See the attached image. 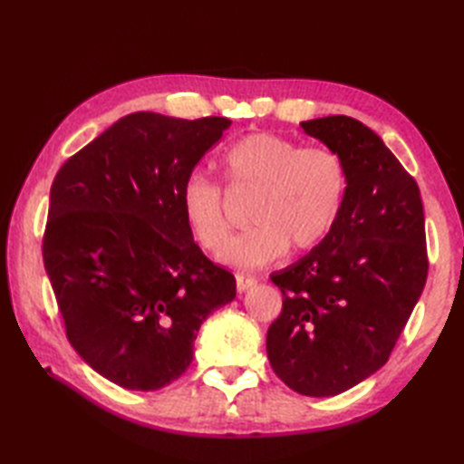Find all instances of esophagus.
Listing matches in <instances>:
<instances>
[{"label":"esophagus","instance_id":"esophagus-1","mask_svg":"<svg viewBox=\"0 0 464 464\" xmlns=\"http://www.w3.org/2000/svg\"><path fill=\"white\" fill-rule=\"evenodd\" d=\"M235 281H237V291L239 293L249 291V289L255 287V285H257V279L249 277V275H237V277H235Z\"/></svg>","mask_w":464,"mask_h":464}]
</instances>
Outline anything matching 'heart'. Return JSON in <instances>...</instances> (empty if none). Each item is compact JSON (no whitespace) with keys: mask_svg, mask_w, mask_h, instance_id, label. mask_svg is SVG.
Instances as JSON below:
<instances>
[{"mask_svg":"<svg viewBox=\"0 0 464 464\" xmlns=\"http://www.w3.org/2000/svg\"><path fill=\"white\" fill-rule=\"evenodd\" d=\"M235 187L257 191L247 221L251 229L225 245L229 221L223 193L211 177L191 171L179 191L181 215L195 241L239 269H261L287 249H317L337 227L349 191V169L331 147H301L277 133H249L223 155Z\"/></svg>","mask_w":464,"mask_h":464,"instance_id":"b5f03b06","label":"heart"}]
</instances>
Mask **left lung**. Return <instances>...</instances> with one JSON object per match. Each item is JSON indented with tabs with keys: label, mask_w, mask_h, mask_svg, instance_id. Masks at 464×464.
Masks as SVG:
<instances>
[{
	"label": "left lung",
	"mask_w": 464,
	"mask_h": 464,
	"mask_svg": "<svg viewBox=\"0 0 464 464\" xmlns=\"http://www.w3.org/2000/svg\"><path fill=\"white\" fill-rule=\"evenodd\" d=\"M301 127L343 155L349 191L331 237L271 275L283 311L267 357L299 395L334 397L389 361L425 289V213L417 181L367 125L329 115Z\"/></svg>",
	"instance_id": "obj_1"
}]
</instances>
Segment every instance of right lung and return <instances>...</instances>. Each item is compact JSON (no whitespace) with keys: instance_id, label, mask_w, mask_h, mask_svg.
I'll return each instance as SVG.
<instances>
[{"instance_id":"right-lung-1","label":"right lung","mask_w":464,"mask_h":464,"mask_svg":"<svg viewBox=\"0 0 464 464\" xmlns=\"http://www.w3.org/2000/svg\"><path fill=\"white\" fill-rule=\"evenodd\" d=\"M231 121L121 117L57 171L44 265L77 354L115 384L157 391L193 361L197 331L235 299L205 257L179 191Z\"/></svg>"}]
</instances>
